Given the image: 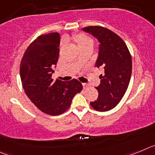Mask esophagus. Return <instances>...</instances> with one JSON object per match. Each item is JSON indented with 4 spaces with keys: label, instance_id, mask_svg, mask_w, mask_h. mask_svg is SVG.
<instances>
[{
    "label": "esophagus",
    "instance_id": "34e87169",
    "mask_svg": "<svg viewBox=\"0 0 155 155\" xmlns=\"http://www.w3.org/2000/svg\"><path fill=\"white\" fill-rule=\"evenodd\" d=\"M82 85H83V87H84V89H86V88H87V87H88V84H85V83H83V84H82Z\"/></svg>",
    "mask_w": 155,
    "mask_h": 155
}]
</instances>
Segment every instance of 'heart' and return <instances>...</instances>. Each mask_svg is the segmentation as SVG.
<instances>
[{"label":"heart","instance_id":"b5f03b06","mask_svg":"<svg viewBox=\"0 0 155 155\" xmlns=\"http://www.w3.org/2000/svg\"><path fill=\"white\" fill-rule=\"evenodd\" d=\"M71 39L76 43L77 46L79 50L83 49V48L88 47V46H93V40L90 38L89 36H87V35L84 33H75L71 36ZM64 46V43H61V46Z\"/></svg>","mask_w":155,"mask_h":155}]
</instances>
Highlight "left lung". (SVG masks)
Masks as SVG:
<instances>
[{
	"mask_svg": "<svg viewBox=\"0 0 155 155\" xmlns=\"http://www.w3.org/2000/svg\"><path fill=\"white\" fill-rule=\"evenodd\" d=\"M83 31L99 42L95 67L104 70L99 77L101 83L95 87L98 97L90 105L96 111L106 112L116 107L127 91L132 72V58L124 41L113 31L101 26L85 27Z\"/></svg>",
	"mask_w": 155,
	"mask_h": 155,
	"instance_id": "left-lung-1",
	"label": "left lung"
}]
</instances>
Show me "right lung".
Listing matches in <instances>:
<instances>
[{
    "mask_svg": "<svg viewBox=\"0 0 155 155\" xmlns=\"http://www.w3.org/2000/svg\"><path fill=\"white\" fill-rule=\"evenodd\" d=\"M57 32L41 35L28 46L20 64L21 84L31 102L42 113L51 116L64 113L74 96L83 88L76 79L63 81L52 78L60 52Z\"/></svg>",
    "mask_w": 155,
    "mask_h": 155,
    "instance_id": "obj_1",
    "label": "right lung"
}]
</instances>
